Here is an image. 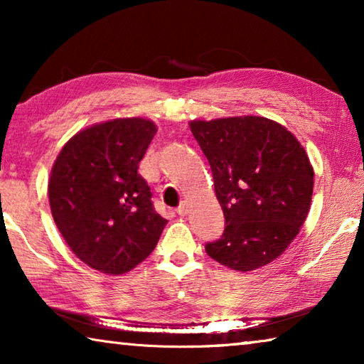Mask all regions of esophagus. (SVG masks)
Masks as SVG:
<instances>
[{
    "label": "esophagus",
    "mask_w": 364,
    "mask_h": 364,
    "mask_svg": "<svg viewBox=\"0 0 364 364\" xmlns=\"http://www.w3.org/2000/svg\"><path fill=\"white\" fill-rule=\"evenodd\" d=\"M176 213L178 215H181V217H184V215L188 213V202L186 200H183L180 205H178V208H176Z\"/></svg>",
    "instance_id": "esophagus-1"
}]
</instances>
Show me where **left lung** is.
Returning a JSON list of instances; mask_svg holds the SVG:
<instances>
[{
  "label": "left lung",
  "mask_w": 364,
  "mask_h": 364,
  "mask_svg": "<svg viewBox=\"0 0 364 364\" xmlns=\"http://www.w3.org/2000/svg\"><path fill=\"white\" fill-rule=\"evenodd\" d=\"M191 132L210 164L225 231L205 252L236 271L278 258L306 220L313 167L294 134L264 117L194 120Z\"/></svg>",
  "instance_id": "left-lung-1"
}]
</instances>
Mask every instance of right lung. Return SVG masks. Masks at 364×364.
<instances>
[{
  "instance_id": "1",
  "label": "right lung",
  "mask_w": 364,
  "mask_h": 364,
  "mask_svg": "<svg viewBox=\"0 0 364 364\" xmlns=\"http://www.w3.org/2000/svg\"><path fill=\"white\" fill-rule=\"evenodd\" d=\"M157 127L132 117L78 132L59 152L48 194L59 232L80 260L106 274H123L156 247L167 220L138 173Z\"/></svg>"
}]
</instances>
